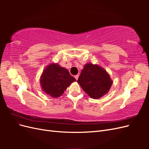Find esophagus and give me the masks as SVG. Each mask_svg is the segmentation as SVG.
Returning a JSON list of instances; mask_svg holds the SVG:
<instances>
[{
	"mask_svg": "<svg viewBox=\"0 0 149 149\" xmlns=\"http://www.w3.org/2000/svg\"><path fill=\"white\" fill-rule=\"evenodd\" d=\"M78 77H79L78 74H76V75H75V76H74V78H75V79H76V80H78Z\"/></svg>",
	"mask_w": 149,
	"mask_h": 149,
	"instance_id": "esophagus-1",
	"label": "esophagus"
}]
</instances>
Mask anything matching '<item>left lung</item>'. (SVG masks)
I'll use <instances>...</instances> for the list:
<instances>
[{
  "instance_id": "1",
  "label": "left lung",
  "mask_w": 149,
  "mask_h": 149,
  "mask_svg": "<svg viewBox=\"0 0 149 149\" xmlns=\"http://www.w3.org/2000/svg\"><path fill=\"white\" fill-rule=\"evenodd\" d=\"M77 81L84 92L95 100L107 94L113 83L104 68L91 63L84 66Z\"/></svg>"
}]
</instances>
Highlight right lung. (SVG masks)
Wrapping results in <instances>:
<instances>
[{"label": "right lung", "instance_id": "add662e5", "mask_svg": "<svg viewBox=\"0 0 149 149\" xmlns=\"http://www.w3.org/2000/svg\"><path fill=\"white\" fill-rule=\"evenodd\" d=\"M76 81L66 68L53 63L43 70L40 84L43 92L56 98L61 96L67 88Z\"/></svg>", "mask_w": 149, "mask_h": 149}]
</instances>
